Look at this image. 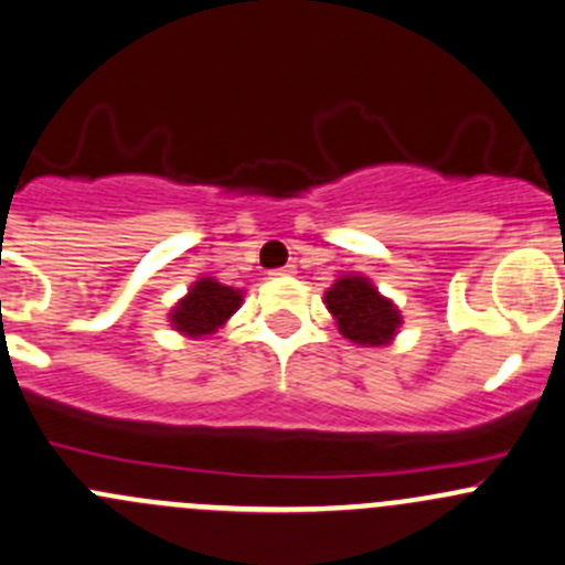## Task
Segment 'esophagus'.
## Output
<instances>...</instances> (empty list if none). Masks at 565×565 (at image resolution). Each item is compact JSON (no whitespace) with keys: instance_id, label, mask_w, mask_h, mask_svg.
Masks as SVG:
<instances>
[{"instance_id":"obj_1","label":"esophagus","mask_w":565,"mask_h":565,"mask_svg":"<svg viewBox=\"0 0 565 565\" xmlns=\"http://www.w3.org/2000/svg\"><path fill=\"white\" fill-rule=\"evenodd\" d=\"M270 276H295V265H287V267H276V270H270Z\"/></svg>"}]
</instances>
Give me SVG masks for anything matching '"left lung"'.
<instances>
[{"mask_svg":"<svg viewBox=\"0 0 565 565\" xmlns=\"http://www.w3.org/2000/svg\"><path fill=\"white\" fill-rule=\"evenodd\" d=\"M324 306L333 315L339 333L361 347L391 344L396 335L402 315L388 298L377 292L369 278L341 276L324 292Z\"/></svg>","mask_w":565,"mask_h":565,"instance_id":"8db88e82","label":"left lung"}]
</instances>
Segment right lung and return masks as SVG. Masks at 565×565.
I'll return each mask as SVG.
<instances>
[{
  "label": "right lung",
  "mask_w": 565,
  "mask_h": 565,
  "mask_svg": "<svg viewBox=\"0 0 565 565\" xmlns=\"http://www.w3.org/2000/svg\"><path fill=\"white\" fill-rule=\"evenodd\" d=\"M243 303V289L226 287L215 278L204 276L191 284L185 298L174 306L169 322L174 330L191 339H202V335H213L221 324L226 322Z\"/></svg>",
  "instance_id": "right-lung-1"
}]
</instances>
